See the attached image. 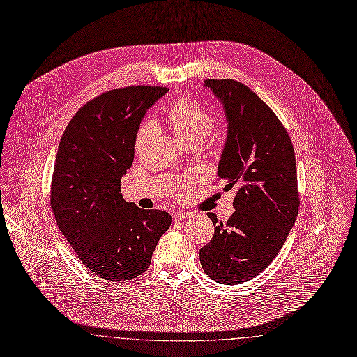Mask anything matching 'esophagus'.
Here are the masks:
<instances>
[{"instance_id":"34e87169","label":"esophagus","mask_w":357,"mask_h":357,"mask_svg":"<svg viewBox=\"0 0 357 357\" xmlns=\"http://www.w3.org/2000/svg\"><path fill=\"white\" fill-rule=\"evenodd\" d=\"M191 217V213L190 212H174L173 213V221H176V222H180V221H185V220H188Z\"/></svg>"}]
</instances>
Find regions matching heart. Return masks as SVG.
Listing matches in <instances>:
<instances>
[{"instance_id":"1","label":"heart","mask_w":357,"mask_h":357,"mask_svg":"<svg viewBox=\"0 0 357 357\" xmlns=\"http://www.w3.org/2000/svg\"><path fill=\"white\" fill-rule=\"evenodd\" d=\"M167 118L173 130L187 145L192 144V142H201L215 128L213 115L206 108L190 98L176 100L169 108ZM153 121H148L139 128L135 139V152L137 155L145 151L151 137L153 136Z\"/></svg>"}]
</instances>
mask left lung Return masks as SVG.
<instances>
[{
  "label": "left lung",
  "instance_id": "left-lung-1",
  "mask_svg": "<svg viewBox=\"0 0 357 357\" xmlns=\"http://www.w3.org/2000/svg\"><path fill=\"white\" fill-rule=\"evenodd\" d=\"M228 119V139L218 166L225 190L236 188L235 212L224 224L206 212L215 232L199 261L221 284L249 281L286 242L300 206L293 142L271 108L249 87L232 80H205Z\"/></svg>",
  "mask_w": 357,
  "mask_h": 357
}]
</instances>
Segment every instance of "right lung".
<instances>
[{
  "mask_svg": "<svg viewBox=\"0 0 357 357\" xmlns=\"http://www.w3.org/2000/svg\"><path fill=\"white\" fill-rule=\"evenodd\" d=\"M167 91L130 86L102 93L75 114L60 139L50 185L54 220L84 266L108 281L144 274L172 224L169 212L137 208L121 194L140 121Z\"/></svg>",
  "mask_w": 357,
  "mask_h": 357,
  "instance_id": "right-lung-1",
  "label": "right lung"
}]
</instances>
